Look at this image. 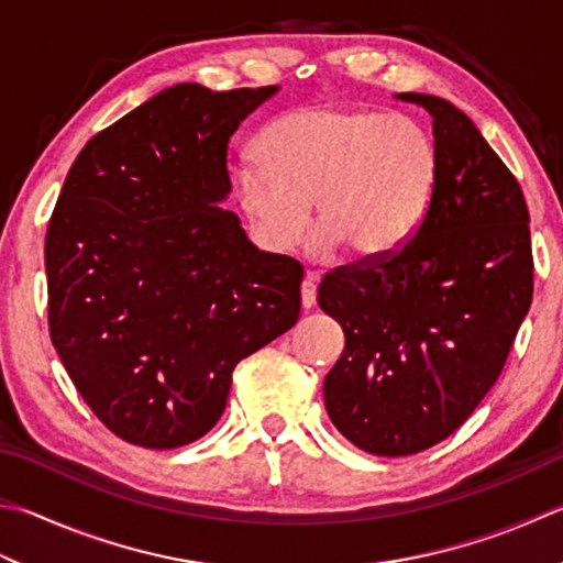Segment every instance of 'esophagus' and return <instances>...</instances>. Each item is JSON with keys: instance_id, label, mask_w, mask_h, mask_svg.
Returning a JSON list of instances; mask_svg holds the SVG:
<instances>
[{"instance_id": "1", "label": "esophagus", "mask_w": 563, "mask_h": 563, "mask_svg": "<svg viewBox=\"0 0 563 563\" xmlns=\"http://www.w3.org/2000/svg\"><path fill=\"white\" fill-rule=\"evenodd\" d=\"M301 306L303 309H313L316 306V282L311 274L301 282Z\"/></svg>"}]
</instances>
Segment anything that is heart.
Instances as JSON below:
<instances>
[{"label": "heart", "instance_id": "b5f03b06", "mask_svg": "<svg viewBox=\"0 0 563 563\" xmlns=\"http://www.w3.org/2000/svg\"><path fill=\"white\" fill-rule=\"evenodd\" d=\"M260 158L232 172V190L264 247L289 252L316 203L318 257L341 245L379 260L419 230L439 176L437 144L421 124L360 108H309L262 134Z\"/></svg>", "mask_w": 563, "mask_h": 563}]
</instances>
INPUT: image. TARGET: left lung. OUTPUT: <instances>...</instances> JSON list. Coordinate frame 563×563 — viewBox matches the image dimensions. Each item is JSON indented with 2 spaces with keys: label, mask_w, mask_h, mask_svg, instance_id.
<instances>
[{
  "label": "left lung",
  "mask_w": 563,
  "mask_h": 563,
  "mask_svg": "<svg viewBox=\"0 0 563 563\" xmlns=\"http://www.w3.org/2000/svg\"><path fill=\"white\" fill-rule=\"evenodd\" d=\"M433 117L439 176L419 230L387 257L328 272L318 306L345 350L325 411L357 449L411 455L443 441L500 377L534 289L522 188L468 114L399 92Z\"/></svg>",
  "instance_id": "obj_1"
}]
</instances>
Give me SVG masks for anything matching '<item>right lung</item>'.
Masks as SVG:
<instances>
[{
	"instance_id": "right-lung-1",
	"label": "right lung",
	"mask_w": 563,
	"mask_h": 563,
	"mask_svg": "<svg viewBox=\"0 0 563 563\" xmlns=\"http://www.w3.org/2000/svg\"><path fill=\"white\" fill-rule=\"evenodd\" d=\"M279 88H166L82 146L46 232L48 331L114 437L178 449L216 427L232 369L289 331L303 267L260 252L228 144Z\"/></svg>"
}]
</instances>
